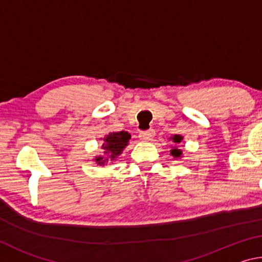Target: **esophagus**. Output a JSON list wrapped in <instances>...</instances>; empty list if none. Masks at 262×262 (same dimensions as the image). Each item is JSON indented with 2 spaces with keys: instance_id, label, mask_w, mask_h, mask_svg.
<instances>
[{
  "instance_id": "esophagus-1",
  "label": "esophagus",
  "mask_w": 262,
  "mask_h": 262,
  "mask_svg": "<svg viewBox=\"0 0 262 262\" xmlns=\"http://www.w3.org/2000/svg\"><path fill=\"white\" fill-rule=\"evenodd\" d=\"M139 136L142 141H150V140H152V137L155 136V130L154 129L142 130V132H140Z\"/></svg>"
}]
</instances>
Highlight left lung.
Segmentation results:
<instances>
[{"instance_id":"obj_1","label":"left lung","mask_w":262,"mask_h":262,"mask_svg":"<svg viewBox=\"0 0 262 262\" xmlns=\"http://www.w3.org/2000/svg\"><path fill=\"white\" fill-rule=\"evenodd\" d=\"M183 139H184L183 136H181V135H177V134L171 137V140L173 141L174 143H177V144L180 143V142L183 141ZM170 154H171L172 156H173L174 158H180L181 156H183V151H181V150L178 149L177 147H172V150H170Z\"/></svg>"}]
</instances>
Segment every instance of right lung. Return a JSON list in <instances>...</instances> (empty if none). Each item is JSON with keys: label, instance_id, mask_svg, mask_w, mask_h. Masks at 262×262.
<instances>
[{"label": "right lung", "instance_id": "1", "mask_svg": "<svg viewBox=\"0 0 262 262\" xmlns=\"http://www.w3.org/2000/svg\"><path fill=\"white\" fill-rule=\"evenodd\" d=\"M130 140V134L127 132H118L110 133L103 139V145L101 149L104 150V156L96 157V163L98 165H104L108 161H114L119 155L122 152V150L128 145V142Z\"/></svg>", "mask_w": 262, "mask_h": 262}]
</instances>
